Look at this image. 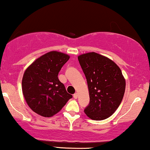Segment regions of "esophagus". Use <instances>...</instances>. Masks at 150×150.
<instances>
[{
	"instance_id": "obj_1",
	"label": "esophagus",
	"mask_w": 150,
	"mask_h": 150,
	"mask_svg": "<svg viewBox=\"0 0 150 150\" xmlns=\"http://www.w3.org/2000/svg\"><path fill=\"white\" fill-rule=\"evenodd\" d=\"M74 98L75 99H76L77 98H78V93H76L74 94Z\"/></svg>"
}]
</instances>
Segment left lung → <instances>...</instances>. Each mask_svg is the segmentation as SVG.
<instances>
[{
  "mask_svg": "<svg viewBox=\"0 0 150 150\" xmlns=\"http://www.w3.org/2000/svg\"><path fill=\"white\" fill-rule=\"evenodd\" d=\"M78 59L86 78L90 97L84 112L92 120L106 119L117 110L125 93L122 71L113 61L96 52L83 54Z\"/></svg>",
  "mask_w": 150,
  "mask_h": 150,
  "instance_id": "1",
  "label": "left lung"
}]
</instances>
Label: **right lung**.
<instances>
[{
  "label": "right lung",
  "instance_id": "add662e5",
  "mask_svg": "<svg viewBox=\"0 0 150 150\" xmlns=\"http://www.w3.org/2000/svg\"><path fill=\"white\" fill-rule=\"evenodd\" d=\"M69 56L59 52L45 54L25 70L22 90L25 100L35 112L43 117H52L59 112L72 98L58 74Z\"/></svg>",
  "mask_w": 150,
  "mask_h": 150
}]
</instances>
